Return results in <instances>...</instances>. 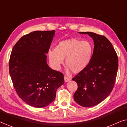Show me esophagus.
<instances>
[{
    "mask_svg": "<svg viewBox=\"0 0 127 127\" xmlns=\"http://www.w3.org/2000/svg\"><path fill=\"white\" fill-rule=\"evenodd\" d=\"M70 80H71L70 78L67 77L66 76H65V77H64V80H65V82H67V81H70Z\"/></svg>",
    "mask_w": 127,
    "mask_h": 127,
    "instance_id": "34e87169",
    "label": "esophagus"
}]
</instances>
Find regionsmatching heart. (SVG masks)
I'll return each instance as SVG.
<instances>
[{
    "instance_id": "heart-1",
    "label": "heart",
    "mask_w": 127,
    "mask_h": 127,
    "mask_svg": "<svg viewBox=\"0 0 127 127\" xmlns=\"http://www.w3.org/2000/svg\"><path fill=\"white\" fill-rule=\"evenodd\" d=\"M93 47L89 41L72 39L62 41L54 50L48 51L50 62L59 67L65 59V64L74 73L81 72L91 60Z\"/></svg>"
}]
</instances>
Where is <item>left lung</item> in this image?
I'll return each mask as SVG.
<instances>
[{
    "label": "left lung",
    "instance_id": "left-lung-1",
    "mask_svg": "<svg viewBox=\"0 0 127 127\" xmlns=\"http://www.w3.org/2000/svg\"><path fill=\"white\" fill-rule=\"evenodd\" d=\"M94 47L90 63L72 80L77 84L74 94L76 103L83 107H92L103 101L113 89L117 76L119 60L112 43L105 36L93 32Z\"/></svg>",
    "mask_w": 127,
    "mask_h": 127
}]
</instances>
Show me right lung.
I'll list each match as a JSON object with an SVG mask.
<instances>
[{"label":"right lung","mask_w":127,"mask_h":127,"mask_svg":"<svg viewBox=\"0 0 127 127\" xmlns=\"http://www.w3.org/2000/svg\"><path fill=\"white\" fill-rule=\"evenodd\" d=\"M55 31H34L22 36L12 49L9 73L18 96L32 106L41 108L54 100L64 84L62 73L47 64V55Z\"/></svg>","instance_id":"1"}]
</instances>
